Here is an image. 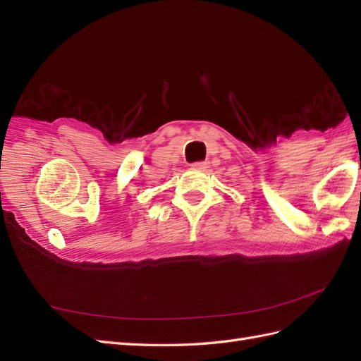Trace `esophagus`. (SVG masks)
I'll list each match as a JSON object with an SVG mask.
<instances>
[{"label":"esophagus","mask_w":361,"mask_h":361,"mask_svg":"<svg viewBox=\"0 0 361 361\" xmlns=\"http://www.w3.org/2000/svg\"><path fill=\"white\" fill-rule=\"evenodd\" d=\"M207 166H209V163H207V161H198V163H194V164H192V167H194V169H200V171L206 169Z\"/></svg>","instance_id":"1"}]
</instances>
